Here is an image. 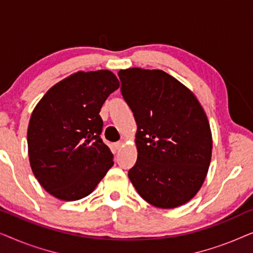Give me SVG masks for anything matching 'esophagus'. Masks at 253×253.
I'll return each mask as SVG.
<instances>
[{"label": "esophagus", "instance_id": "obj_1", "mask_svg": "<svg viewBox=\"0 0 253 253\" xmlns=\"http://www.w3.org/2000/svg\"><path fill=\"white\" fill-rule=\"evenodd\" d=\"M122 141H117V143H115V144H114V146H115V148H116V150H120V148L121 147H122Z\"/></svg>", "mask_w": 253, "mask_h": 253}]
</instances>
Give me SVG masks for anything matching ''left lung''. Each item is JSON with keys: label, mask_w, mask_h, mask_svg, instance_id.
<instances>
[{"label": "left lung", "mask_w": 253, "mask_h": 253, "mask_svg": "<svg viewBox=\"0 0 253 253\" xmlns=\"http://www.w3.org/2000/svg\"><path fill=\"white\" fill-rule=\"evenodd\" d=\"M119 77L137 123L131 183L159 209L184 205L202 188L212 158L205 110L191 89L162 70L130 68Z\"/></svg>", "instance_id": "8db88e82"}]
</instances>
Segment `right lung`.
Segmentation results:
<instances>
[{
  "label": "right lung",
  "mask_w": 253,
  "mask_h": 253,
  "mask_svg": "<svg viewBox=\"0 0 253 253\" xmlns=\"http://www.w3.org/2000/svg\"><path fill=\"white\" fill-rule=\"evenodd\" d=\"M119 87L112 71H78L51 86L34 107L27 127L31 169L55 198H84L113 167V153L100 138L99 113Z\"/></svg>",
  "instance_id": "obj_1"
}]
</instances>
